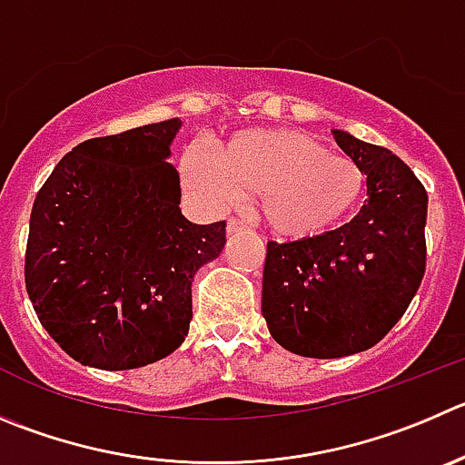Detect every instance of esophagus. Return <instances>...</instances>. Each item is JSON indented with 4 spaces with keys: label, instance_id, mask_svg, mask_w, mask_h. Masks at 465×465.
<instances>
[{
    "label": "esophagus",
    "instance_id": "1",
    "mask_svg": "<svg viewBox=\"0 0 465 465\" xmlns=\"http://www.w3.org/2000/svg\"><path fill=\"white\" fill-rule=\"evenodd\" d=\"M242 228H244V221H240V219L228 221V232H237V230H242Z\"/></svg>",
    "mask_w": 465,
    "mask_h": 465
}]
</instances>
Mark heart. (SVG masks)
<instances>
[{
	"instance_id": "b5f03b06",
	"label": "heart",
	"mask_w": 465,
	"mask_h": 465,
	"mask_svg": "<svg viewBox=\"0 0 465 465\" xmlns=\"http://www.w3.org/2000/svg\"><path fill=\"white\" fill-rule=\"evenodd\" d=\"M183 171L193 192L214 207L260 196L267 228L292 240L333 228L356 205L365 184L356 162L292 127L237 132L219 153L189 145Z\"/></svg>"
}]
</instances>
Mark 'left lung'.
Segmentation results:
<instances>
[{
    "label": "left lung",
    "mask_w": 465,
    "mask_h": 465,
    "mask_svg": "<svg viewBox=\"0 0 465 465\" xmlns=\"http://www.w3.org/2000/svg\"><path fill=\"white\" fill-rule=\"evenodd\" d=\"M333 139L368 183L349 223L290 244H267L262 315L287 351L342 358L374 347L400 322L424 276L427 192L381 145L344 130Z\"/></svg>",
    "instance_id": "1"
}]
</instances>
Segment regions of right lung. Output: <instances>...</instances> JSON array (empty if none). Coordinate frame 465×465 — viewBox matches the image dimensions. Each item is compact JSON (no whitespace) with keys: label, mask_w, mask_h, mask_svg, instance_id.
Segmentation results:
<instances>
[{"label":"right lung","mask_w":465,"mask_h":465,"mask_svg":"<svg viewBox=\"0 0 465 465\" xmlns=\"http://www.w3.org/2000/svg\"><path fill=\"white\" fill-rule=\"evenodd\" d=\"M183 121L88 139L65 154L34 201L25 281L38 320L70 358L134 370L184 342L192 282L225 246V221L180 210L169 163Z\"/></svg>","instance_id":"add662e5"}]
</instances>
